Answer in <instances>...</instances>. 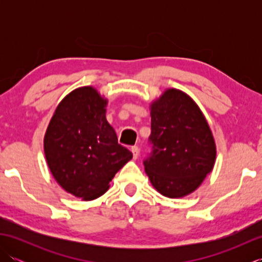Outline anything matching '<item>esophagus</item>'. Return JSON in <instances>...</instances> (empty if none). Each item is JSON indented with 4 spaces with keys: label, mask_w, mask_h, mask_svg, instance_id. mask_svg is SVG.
I'll return each mask as SVG.
<instances>
[{
    "label": "esophagus",
    "mask_w": 262,
    "mask_h": 262,
    "mask_svg": "<svg viewBox=\"0 0 262 262\" xmlns=\"http://www.w3.org/2000/svg\"><path fill=\"white\" fill-rule=\"evenodd\" d=\"M130 151L133 153V158H134L135 160L138 158V155H140V149H138L137 146H132Z\"/></svg>",
    "instance_id": "34e87169"
}]
</instances>
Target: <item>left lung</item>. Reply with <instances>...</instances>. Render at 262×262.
Here are the masks:
<instances>
[{
  "mask_svg": "<svg viewBox=\"0 0 262 262\" xmlns=\"http://www.w3.org/2000/svg\"><path fill=\"white\" fill-rule=\"evenodd\" d=\"M149 109L153 151L144 161L146 174L162 196H188L214 168L213 133L198 104L178 89H166Z\"/></svg>",
  "mask_w": 262,
  "mask_h": 262,
  "instance_id": "obj_1",
  "label": "left lung"
}]
</instances>
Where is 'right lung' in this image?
I'll list each match as a JSON object with an SVG mask.
<instances>
[{
  "label": "right lung",
  "instance_id": "obj_1",
  "mask_svg": "<svg viewBox=\"0 0 262 262\" xmlns=\"http://www.w3.org/2000/svg\"><path fill=\"white\" fill-rule=\"evenodd\" d=\"M105 99L93 86L70 92L57 105L43 137L48 168L66 192L93 200L108 190L133 154L105 118Z\"/></svg>",
  "mask_w": 262,
  "mask_h": 262
}]
</instances>
